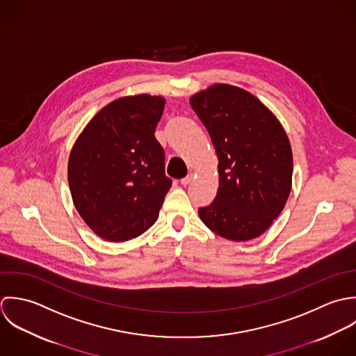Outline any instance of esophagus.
<instances>
[{
  "label": "esophagus",
  "mask_w": 356,
  "mask_h": 356,
  "mask_svg": "<svg viewBox=\"0 0 356 356\" xmlns=\"http://www.w3.org/2000/svg\"><path fill=\"white\" fill-rule=\"evenodd\" d=\"M193 180H194V175L191 173V175H188L187 177L181 179V184H183V186H188V184H191V183H193Z\"/></svg>",
  "instance_id": "1"
}]
</instances>
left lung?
I'll list each match as a JSON object with an SVG mask.
<instances>
[{
    "label": "left lung",
    "mask_w": 356,
    "mask_h": 356,
    "mask_svg": "<svg viewBox=\"0 0 356 356\" xmlns=\"http://www.w3.org/2000/svg\"><path fill=\"white\" fill-rule=\"evenodd\" d=\"M218 159L213 202L200 208L217 235L245 242L264 234L284 211L291 190L293 154L284 127L250 92L214 83L190 97Z\"/></svg>",
    "instance_id": "8db88e82"
}]
</instances>
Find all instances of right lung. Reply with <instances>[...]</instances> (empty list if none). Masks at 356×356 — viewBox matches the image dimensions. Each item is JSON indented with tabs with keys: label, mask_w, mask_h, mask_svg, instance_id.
Masks as SVG:
<instances>
[{
	"label": "right lung",
	"mask_w": 356,
	"mask_h": 356,
	"mask_svg": "<svg viewBox=\"0 0 356 356\" xmlns=\"http://www.w3.org/2000/svg\"><path fill=\"white\" fill-rule=\"evenodd\" d=\"M165 97L124 96L104 106L72 145L67 176L72 202L100 238L125 242L158 218L172 180L155 128Z\"/></svg>",
	"instance_id": "1"
}]
</instances>
